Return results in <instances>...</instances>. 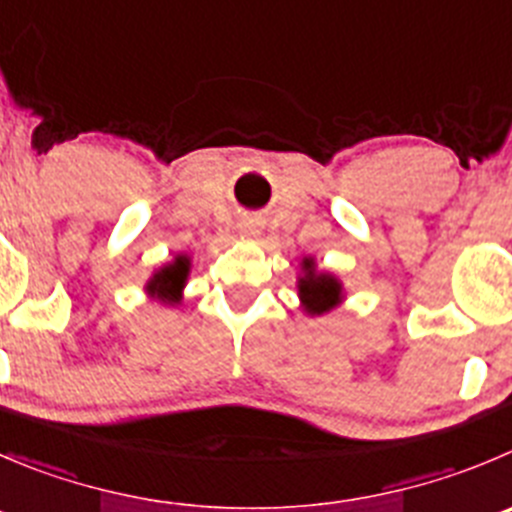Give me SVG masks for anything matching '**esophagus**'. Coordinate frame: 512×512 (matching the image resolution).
Listing matches in <instances>:
<instances>
[{
    "label": "esophagus",
    "instance_id": "1",
    "mask_svg": "<svg viewBox=\"0 0 512 512\" xmlns=\"http://www.w3.org/2000/svg\"><path fill=\"white\" fill-rule=\"evenodd\" d=\"M241 228H243V233H259V221H253V218H248V221H243L241 223Z\"/></svg>",
    "mask_w": 512,
    "mask_h": 512
}]
</instances>
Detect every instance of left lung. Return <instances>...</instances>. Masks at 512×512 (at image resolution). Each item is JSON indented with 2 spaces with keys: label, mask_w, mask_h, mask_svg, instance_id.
Returning <instances> with one entry per match:
<instances>
[{
  "label": "left lung",
  "mask_w": 512,
  "mask_h": 512,
  "mask_svg": "<svg viewBox=\"0 0 512 512\" xmlns=\"http://www.w3.org/2000/svg\"><path fill=\"white\" fill-rule=\"evenodd\" d=\"M306 274L299 279V296L309 314L332 311L342 301V284L329 274H316L314 264L304 261Z\"/></svg>",
  "instance_id": "1"
}]
</instances>
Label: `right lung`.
Here are the masks:
<instances>
[{
  "label": "right lung",
  "instance_id": "add662e5",
  "mask_svg": "<svg viewBox=\"0 0 512 512\" xmlns=\"http://www.w3.org/2000/svg\"><path fill=\"white\" fill-rule=\"evenodd\" d=\"M188 269H191V261H188L186 256H178L173 264H168L165 269H160L158 274L150 279L148 291L163 301H178L180 289H183V284H186Z\"/></svg>",
  "mask_w": 512,
  "mask_h": 512
}]
</instances>
